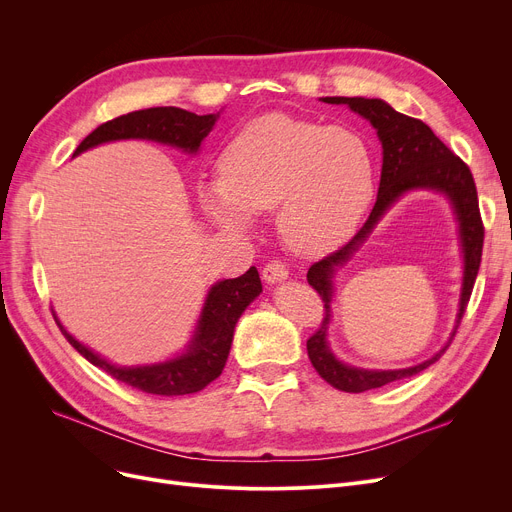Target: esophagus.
<instances>
[{"mask_svg":"<svg viewBox=\"0 0 512 512\" xmlns=\"http://www.w3.org/2000/svg\"><path fill=\"white\" fill-rule=\"evenodd\" d=\"M288 278V267L282 261H270L263 267V280L267 284H276Z\"/></svg>","mask_w":512,"mask_h":512,"instance_id":"34e87169","label":"esophagus"}]
</instances>
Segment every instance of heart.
Segmentation results:
<instances>
[{
	"label": "heart",
	"mask_w": 512,
	"mask_h": 512,
	"mask_svg": "<svg viewBox=\"0 0 512 512\" xmlns=\"http://www.w3.org/2000/svg\"><path fill=\"white\" fill-rule=\"evenodd\" d=\"M375 193V155L355 128L267 114L242 126L220 157V178L199 184L207 218L247 232L276 209L284 245L328 253L351 238Z\"/></svg>",
	"instance_id": "1"
}]
</instances>
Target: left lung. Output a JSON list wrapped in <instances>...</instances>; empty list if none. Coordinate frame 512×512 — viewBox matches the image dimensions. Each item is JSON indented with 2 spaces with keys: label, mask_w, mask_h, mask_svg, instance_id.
Instances as JSON below:
<instances>
[{
  "label": "left lung",
  "mask_w": 512,
  "mask_h": 512,
  "mask_svg": "<svg viewBox=\"0 0 512 512\" xmlns=\"http://www.w3.org/2000/svg\"><path fill=\"white\" fill-rule=\"evenodd\" d=\"M321 101L326 103H344L351 107L353 112L361 114L371 122V126L378 130V137L384 149V164H382V178H380V191L375 205L369 213L363 228L346 242L344 247L330 253L321 261L313 263L307 272V282L317 290V294L324 301V319L317 328V332L307 340V353L315 367V371L324 378L330 386L342 392H365L371 388H382L390 382L411 378V375L427 369L436 363L449 344L440 354L428 360L421 366L409 370H395L394 372H369L340 364L329 351L325 336L329 323V303L331 302V276L335 267L345 262L356 250L360 242L379 221L381 215L389 205L407 190L415 187H429L430 190L444 192L453 203L457 219L460 220V233L462 246L466 257V274L464 275V292L462 293V307L457 328L467 309L469 297L473 292V284L479 272L481 263V249H483V222L479 213L477 201V188L473 174L465 161L454 155L438 137L434 130L425 122L400 114L382 99H365V97H324Z\"/></svg>",
  "instance_id": "8db88e82"
}]
</instances>
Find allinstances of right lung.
Segmentation results:
<instances>
[{"label":"right lung","mask_w":512,"mask_h":512,"mask_svg":"<svg viewBox=\"0 0 512 512\" xmlns=\"http://www.w3.org/2000/svg\"><path fill=\"white\" fill-rule=\"evenodd\" d=\"M218 114L197 116L193 112L180 110V107H149V110L130 112L118 116L110 122L97 126L89 137L80 143L74 155L83 153L91 147H97L107 141L120 139H149L164 145H172L184 149L188 153H197L201 141L211 132ZM261 292V280L255 267L232 280H222L211 286L207 301L203 305L199 324L195 328V336L188 344L186 353L180 357L145 367H116L107 363L87 346L74 340L64 326L56 319L66 340L83 355L89 363L110 373L118 382H124L147 394L157 396H182L203 390L222 373L230 344L234 336V326L255 297Z\"/></svg>","instance_id":"add662e5"}]
</instances>
